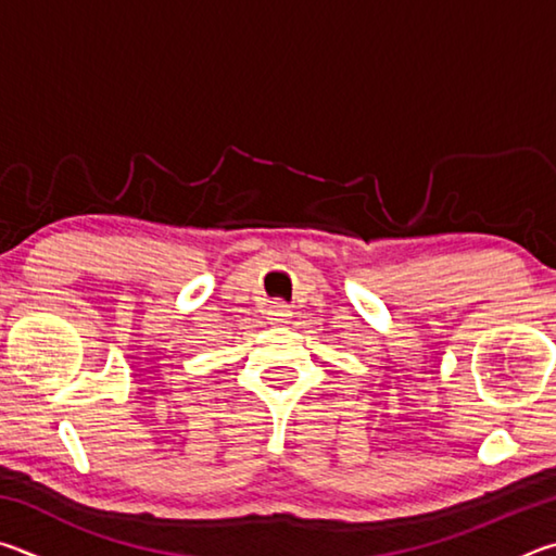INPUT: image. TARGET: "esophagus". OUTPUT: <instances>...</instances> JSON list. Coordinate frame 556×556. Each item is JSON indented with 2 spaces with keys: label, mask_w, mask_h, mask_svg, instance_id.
<instances>
[{
  "label": "esophagus",
  "mask_w": 556,
  "mask_h": 556,
  "mask_svg": "<svg viewBox=\"0 0 556 556\" xmlns=\"http://www.w3.org/2000/svg\"><path fill=\"white\" fill-rule=\"evenodd\" d=\"M269 316H271V321H285V318L289 316V306L281 304V301H271Z\"/></svg>",
  "instance_id": "1"
}]
</instances>
